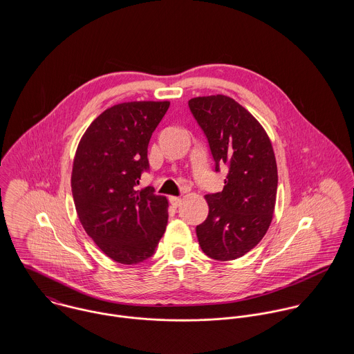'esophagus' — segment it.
I'll return each mask as SVG.
<instances>
[{
	"mask_svg": "<svg viewBox=\"0 0 354 354\" xmlns=\"http://www.w3.org/2000/svg\"><path fill=\"white\" fill-rule=\"evenodd\" d=\"M181 203H183V199H181V198H178V196H171V198H170V204H171L174 208L180 207V205H181Z\"/></svg>",
	"mask_w": 354,
	"mask_h": 354,
	"instance_id": "34e87169",
	"label": "esophagus"
}]
</instances>
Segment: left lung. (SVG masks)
Returning <instances> with one entry per match:
<instances>
[{"label":"left lung","instance_id":"obj_1","mask_svg":"<svg viewBox=\"0 0 354 354\" xmlns=\"http://www.w3.org/2000/svg\"><path fill=\"white\" fill-rule=\"evenodd\" d=\"M189 109L202 127L215 170L229 167L222 192L205 195L208 216L196 227L203 252L234 260L267 233L277 201L278 171L271 140L252 114L230 97H196Z\"/></svg>","mask_w":354,"mask_h":354}]
</instances>
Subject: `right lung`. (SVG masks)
<instances>
[{
	"mask_svg": "<svg viewBox=\"0 0 354 354\" xmlns=\"http://www.w3.org/2000/svg\"><path fill=\"white\" fill-rule=\"evenodd\" d=\"M169 106L133 101L106 109L75 153L71 185L79 221L102 252L121 264L149 259L166 230L167 199L138 185L149 169L152 132Z\"/></svg>",
	"mask_w": 354,
	"mask_h": 354,
	"instance_id": "obj_1",
	"label": "right lung"
}]
</instances>
